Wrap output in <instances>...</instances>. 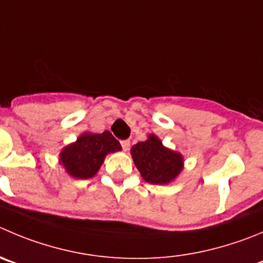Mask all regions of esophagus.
Masks as SVG:
<instances>
[{"label": "esophagus", "mask_w": 263, "mask_h": 263, "mask_svg": "<svg viewBox=\"0 0 263 263\" xmlns=\"http://www.w3.org/2000/svg\"><path fill=\"white\" fill-rule=\"evenodd\" d=\"M121 147L124 151H127L130 147V141H127V139H125V141H121Z\"/></svg>", "instance_id": "esophagus-1"}]
</instances>
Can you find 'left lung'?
Returning <instances> with one entry per match:
<instances>
[{"label": "left lung", "instance_id": "1", "mask_svg": "<svg viewBox=\"0 0 263 263\" xmlns=\"http://www.w3.org/2000/svg\"><path fill=\"white\" fill-rule=\"evenodd\" d=\"M130 154L144 181L152 184L169 183L183 166L181 154L165 148L161 141L152 134L147 141L134 144Z\"/></svg>", "mask_w": 263, "mask_h": 263}]
</instances>
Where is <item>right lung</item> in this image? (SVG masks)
I'll list each match as a JSON object with an SVG mask.
<instances>
[{"instance_id": "obj_1", "label": "right lung", "mask_w": 263, "mask_h": 263, "mask_svg": "<svg viewBox=\"0 0 263 263\" xmlns=\"http://www.w3.org/2000/svg\"><path fill=\"white\" fill-rule=\"evenodd\" d=\"M121 149V144L109 132L102 134L85 133L61 152V164L69 176L79 179L94 177L109 152Z\"/></svg>"}]
</instances>
